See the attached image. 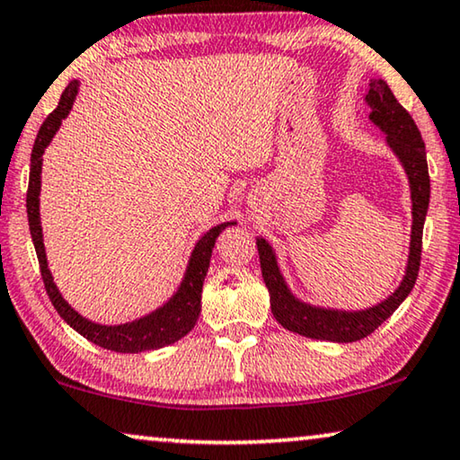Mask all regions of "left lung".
I'll use <instances>...</instances> for the list:
<instances>
[{
	"label": "left lung",
	"instance_id": "8db88e82",
	"mask_svg": "<svg viewBox=\"0 0 460 460\" xmlns=\"http://www.w3.org/2000/svg\"><path fill=\"white\" fill-rule=\"evenodd\" d=\"M367 105L372 107L369 119L378 126L390 148L399 156L402 167H405L411 183V200H413V229H411V250L407 274L402 279L399 289L382 304L361 312H339L324 310V307H314L301 304L287 289L283 277H280L277 258L266 239H258L260 269H262L264 283L270 293V310L272 316L287 331L297 332L307 339L334 341V342H353L366 339L372 334L384 320L393 316L405 297L415 287L417 274L421 264V237L423 223H426L428 207H429V173L426 159V144H423L420 128L415 126L409 111L394 99L393 91L384 80L369 82Z\"/></svg>",
	"mask_w": 460,
	"mask_h": 460
}]
</instances>
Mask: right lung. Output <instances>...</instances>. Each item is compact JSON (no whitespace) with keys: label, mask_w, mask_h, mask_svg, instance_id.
I'll list each match as a JSON object with an SVG mask.
<instances>
[{"label":"right lung","mask_w":460,"mask_h":460,"mask_svg":"<svg viewBox=\"0 0 460 460\" xmlns=\"http://www.w3.org/2000/svg\"><path fill=\"white\" fill-rule=\"evenodd\" d=\"M78 94V80L70 82L66 91L61 93V99L58 107L47 115V119L40 126L37 140H34L32 155H31V177H29V191H26V212H29V227L34 243V252H37L40 277H43L47 296H49L51 304L61 318L70 324L74 331L80 332L82 337L88 339L94 345L115 353H140L150 351V349H161L171 342L180 341L181 337L194 328L198 316H200V297H202V285L204 277H207L212 248L215 242L225 227L233 223H221L212 227L208 233H204L200 242L196 243L194 252H191L186 277L181 280V287L171 297L167 304L159 310L148 314L136 322L121 326H101L94 322L82 318L78 312H74L66 299L59 296L58 287H55L51 272L47 269L45 258V245H43V231H40V217H39V191H40V164H43V153L47 144L51 142L53 134L58 132L61 126V119L70 113L74 105V99Z\"/></svg>","instance_id":"1"}]
</instances>
